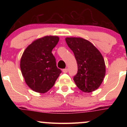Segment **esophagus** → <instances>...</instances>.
<instances>
[{"instance_id":"34e87169","label":"esophagus","mask_w":127,"mask_h":127,"mask_svg":"<svg viewBox=\"0 0 127 127\" xmlns=\"http://www.w3.org/2000/svg\"><path fill=\"white\" fill-rule=\"evenodd\" d=\"M63 72L64 73H66L68 72V69L67 68H64V69L63 70Z\"/></svg>"}]
</instances>
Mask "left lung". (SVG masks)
Listing matches in <instances>:
<instances>
[{"mask_svg":"<svg viewBox=\"0 0 127 127\" xmlns=\"http://www.w3.org/2000/svg\"><path fill=\"white\" fill-rule=\"evenodd\" d=\"M65 42L73 52L78 64V73L73 78L76 85L85 93L95 91L106 74L101 54L93 43L81 37H66Z\"/></svg>","mask_w":127,"mask_h":127,"instance_id":"1","label":"left lung"}]
</instances>
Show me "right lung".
I'll return each mask as SVG.
<instances>
[{
	"label": "right lung",
	"mask_w": 127,
	"mask_h": 127,
	"mask_svg": "<svg viewBox=\"0 0 127 127\" xmlns=\"http://www.w3.org/2000/svg\"><path fill=\"white\" fill-rule=\"evenodd\" d=\"M59 41L56 36H46L29 45L22 55L20 68L27 85L34 91L45 93L54 85L62 73L56 65L52 50Z\"/></svg>",
	"instance_id": "add662e5"
}]
</instances>
